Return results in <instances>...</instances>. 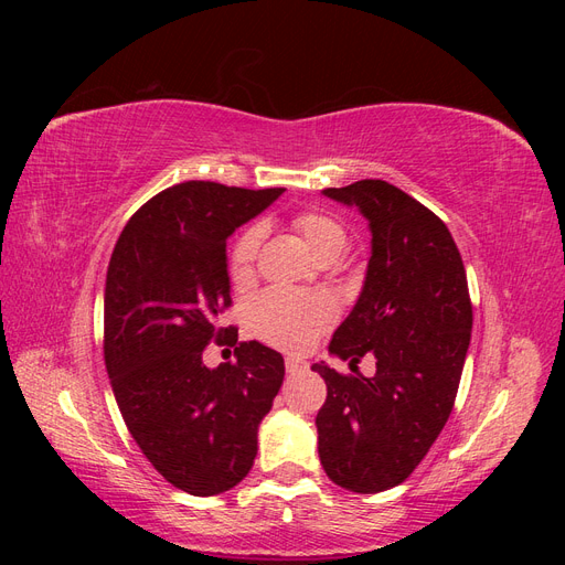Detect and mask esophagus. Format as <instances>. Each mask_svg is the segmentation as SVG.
<instances>
[{"instance_id":"34e87169","label":"esophagus","mask_w":565,"mask_h":565,"mask_svg":"<svg viewBox=\"0 0 565 565\" xmlns=\"http://www.w3.org/2000/svg\"><path fill=\"white\" fill-rule=\"evenodd\" d=\"M285 370H287L289 374H297V372H303V370H306V363L299 361V358H287V361H285Z\"/></svg>"}]
</instances>
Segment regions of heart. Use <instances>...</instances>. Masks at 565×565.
<instances>
[{
	"label": "heart",
	"mask_w": 565,
	"mask_h": 565,
	"mask_svg": "<svg viewBox=\"0 0 565 565\" xmlns=\"http://www.w3.org/2000/svg\"><path fill=\"white\" fill-rule=\"evenodd\" d=\"M297 231L318 259L337 256L347 245V231L339 221L324 212H301L295 218ZM264 237V226L245 228L231 247L228 276L235 285H245L254 276L256 252ZM337 318V306L330 295L322 292H292V289L273 287L254 297L247 320L252 332L268 344L285 351H303L311 341L330 328Z\"/></svg>",
	"instance_id": "heart-1"
}]
</instances>
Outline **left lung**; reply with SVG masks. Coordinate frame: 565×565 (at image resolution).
Masks as SVG:
<instances>
[{
    "mask_svg": "<svg viewBox=\"0 0 565 565\" xmlns=\"http://www.w3.org/2000/svg\"><path fill=\"white\" fill-rule=\"evenodd\" d=\"M322 195L358 207L372 233L361 297L330 353L351 365L370 353L377 372L311 367L328 384L318 455L330 481L372 494L415 471L452 413L473 322L467 270L448 226L401 188L363 179Z\"/></svg>",
    "mask_w": 565,
    "mask_h": 565,
    "instance_id": "left-lung-1",
    "label": "left lung"
}]
</instances>
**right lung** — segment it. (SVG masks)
<instances>
[{"label": "right lung", "instance_id": "obj_1", "mask_svg": "<svg viewBox=\"0 0 565 565\" xmlns=\"http://www.w3.org/2000/svg\"><path fill=\"white\" fill-rule=\"evenodd\" d=\"M280 195L177 183L129 218L108 264L104 353L117 407L150 465L195 498L249 473L285 377L278 351L218 328L231 306L226 241ZM212 338L236 347L235 364L201 363Z\"/></svg>", "mask_w": 565, "mask_h": 565}]
</instances>
